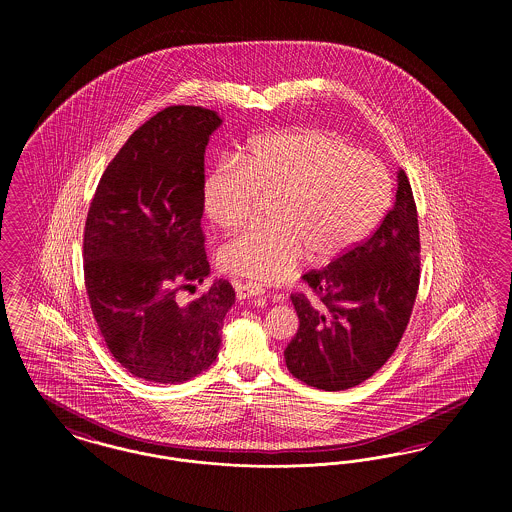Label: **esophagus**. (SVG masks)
<instances>
[{
  "instance_id": "obj_1",
  "label": "esophagus",
  "mask_w": 512,
  "mask_h": 512,
  "mask_svg": "<svg viewBox=\"0 0 512 512\" xmlns=\"http://www.w3.org/2000/svg\"><path fill=\"white\" fill-rule=\"evenodd\" d=\"M236 293H238V299H251V297L263 295L265 288L257 282H245V284H236Z\"/></svg>"
}]
</instances>
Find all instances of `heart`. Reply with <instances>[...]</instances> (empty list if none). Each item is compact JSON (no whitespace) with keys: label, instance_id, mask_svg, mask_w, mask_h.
I'll return each mask as SVG.
<instances>
[{"label":"heart","instance_id":"b5f03b06","mask_svg":"<svg viewBox=\"0 0 512 512\" xmlns=\"http://www.w3.org/2000/svg\"><path fill=\"white\" fill-rule=\"evenodd\" d=\"M267 226H251L220 249L236 276L282 282L311 251L334 259L368 238L393 197L388 167L338 134L318 128L253 140L240 157H220L201 182L207 219L236 230L270 197Z\"/></svg>","mask_w":512,"mask_h":512}]
</instances>
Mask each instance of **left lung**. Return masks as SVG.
Listing matches in <instances>:
<instances>
[{
    "label": "left lung",
    "instance_id": "obj_1",
    "mask_svg": "<svg viewBox=\"0 0 512 512\" xmlns=\"http://www.w3.org/2000/svg\"><path fill=\"white\" fill-rule=\"evenodd\" d=\"M301 278L317 301L292 293L299 328L284 351L288 370L317 390L363 384L397 349L420 284L418 217L405 171L397 174L395 205L382 224Z\"/></svg>",
    "mask_w": 512,
    "mask_h": 512
}]
</instances>
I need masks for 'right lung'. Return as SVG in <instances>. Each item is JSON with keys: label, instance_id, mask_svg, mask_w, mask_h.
Returning <instances> with one entry per match:
<instances>
[{"label": "right lung", "instance_id": "add662e5", "mask_svg": "<svg viewBox=\"0 0 512 512\" xmlns=\"http://www.w3.org/2000/svg\"><path fill=\"white\" fill-rule=\"evenodd\" d=\"M220 117L171 105L107 165L84 226V284L107 349L132 376L182 384L215 363L236 301L217 280L190 303L178 292L209 274L201 230L203 157Z\"/></svg>", "mask_w": 512, "mask_h": 512}]
</instances>
